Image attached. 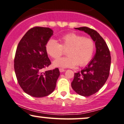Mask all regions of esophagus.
I'll list each match as a JSON object with an SVG mask.
<instances>
[{"mask_svg": "<svg viewBox=\"0 0 124 124\" xmlns=\"http://www.w3.org/2000/svg\"><path fill=\"white\" fill-rule=\"evenodd\" d=\"M65 69H63V68H59V71L60 72H63L65 71Z\"/></svg>", "mask_w": 124, "mask_h": 124, "instance_id": "1", "label": "esophagus"}]
</instances>
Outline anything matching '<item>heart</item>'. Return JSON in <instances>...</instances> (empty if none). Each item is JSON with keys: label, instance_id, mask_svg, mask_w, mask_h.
<instances>
[{"label": "heart", "instance_id": "obj_1", "mask_svg": "<svg viewBox=\"0 0 124 124\" xmlns=\"http://www.w3.org/2000/svg\"><path fill=\"white\" fill-rule=\"evenodd\" d=\"M61 43L50 39L46 44V51L51 58L58 59L66 51L68 56L60 58L53 62L55 67L73 68L78 65H86L93 56L95 42L91 38L84 37L75 33H69L61 36Z\"/></svg>", "mask_w": 124, "mask_h": 124}]
</instances>
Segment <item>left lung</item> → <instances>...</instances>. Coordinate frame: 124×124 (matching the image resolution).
Returning <instances> with one entry per match:
<instances>
[{
  "mask_svg": "<svg viewBox=\"0 0 124 124\" xmlns=\"http://www.w3.org/2000/svg\"><path fill=\"white\" fill-rule=\"evenodd\" d=\"M75 29L90 35L95 43L94 57L85 68L75 73L71 83L72 88L78 94L89 96L100 90L108 78L111 62L110 52L104 39L96 31L88 27Z\"/></svg>",
  "mask_w": 124,
  "mask_h": 124,
  "instance_id": "obj_1",
  "label": "left lung"
}]
</instances>
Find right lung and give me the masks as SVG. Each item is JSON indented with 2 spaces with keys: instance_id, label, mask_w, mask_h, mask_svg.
<instances>
[{
  "instance_id": "1",
  "label": "right lung",
  "mask_w": 124,
  "mask_h": 124,
  "mask_svg": "<svg viewBox=\"0 0 124 124\" xmlns=\"http://www.w3.org/2000/svg\"><path fill=\"white\" fill-rule=\"evenodd\" d=\"M49 28L34 27L20 40L16 49L14 68L17 81L25 93L41 98L55 89L60 75L59 69L43 72L51 62L46 51V44L53 35Z\"/></svg>"
}]
</instances>
